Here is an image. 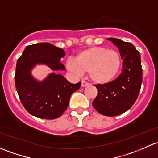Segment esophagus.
Returning <instances> with one entry per match:
<instances>
[{"label": "esophagus", "instance_id": "esophagus-1", "mask_svg": "<svg viewBox=\"0 0 158 158\" xmlns=\"http://www.w3.org/2000/svg\"><path fill=\"white\" fill-rule=\"evenodd\" d=\"M89 85V83H88V82H82V85H81V86H82V88H85V87H87V86Z\"/></svg>", "mask_w": 158, "mask_h": 158}]
</instances>
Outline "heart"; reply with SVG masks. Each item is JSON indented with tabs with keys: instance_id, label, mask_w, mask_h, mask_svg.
Wrapping results in <instances>:
<instances>
[{
	"instance_id": "b5f03b06",
	"label": "heart",
	"mask_w": 158,
	"mask_h": 158,
	"mask_svg": "<svg viewBox=\"0 0 158 158\" xmlns=\"http://www.w3.org/2000/svg\"><path fill=\"white\" fill-rule=\"evenodd\" d=\"M122 66V59L116 50L95 46L81 51L76 60L66 61L68 70L77 74L88 72L89 77L97 84H107L112 82L119 73Z\"/></svg>"
}]
</instances>
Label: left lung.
I'll use <instances>...</instances> for the list:
<instances>
[{"mask_svg": "<svg viewBox=\"0 0 158 158\" xmlns=\"http://www.w3.org/2000/svg\"><path fill=\"white\" fill-rule=\"evenodd\" d=\"M107 39L118 48L123 60L122 73L113 82L95 85L98 94L92 105L99 114L114 117L125 113L135 102L142 82V68L140 53L133 44L114 38Z\"/></svg>", "mask_w": 158, "mask_h": 158, "instance_id": "8db88e82", "label": "left lung"}]
</instances>
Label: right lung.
I'll return each mask as SVG.
<instances>
[{
  "instance_id": "right-lung-1",
  "label": "right lung",
  "mask_w": 158,
  "mask_h": 158,
  "mask_svg": "<svg viewBox=\"0 0 158 158\" xmlns=\"http://www.w3.org/2000/svg\"><path fill=\"white\" fill-rule=\"evenodd\" d=\"M66 55L62 48L48 42L26 48L16 66L15 85L25 109L36 117L53 119L60 117L69 105L73 93L81 82L72 84L58 71H65L60 59ZM37 65H45L53 71L43 81L35 79L31 70Z\"/></svg>"
}]
</instances>
